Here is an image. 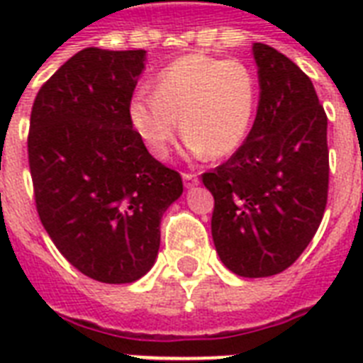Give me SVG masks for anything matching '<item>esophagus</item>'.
Segmentation results:
<instances>
[{"instance_id": "esophagus-1", "label": "esophagus", "mask_w": 363, "mask_h": 363, "mask_svg": "<svg viewBox=\"0 0 363 363\" xmlns=\"http://www.w3.org/2000/svg\"><path fill=\"white\" fill-rule=\"evenodd\" d=\"M182 181H184V186L190 188V186H196V184L199 182V179L196 173H182Z\"/></svg>"}]
</instances>
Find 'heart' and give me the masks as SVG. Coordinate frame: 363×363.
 Instances as JSON below:
<instances>
[{
  "mask_svg": "<svg viewBox=\"0 0 363 363\" xmlns=\"http://www.w3.org/2000/svg\"><path fill=\"white\" fill-rule=\"evenodd\" d=\"M256 105L258 79L245 62L190 54L160 71L154 94L131 98L130 121L154 158H167L177 120L188 152L224 158L248 137Z\"/></svg>",
  "mask_w": 363,
  "mask_h": 363,
  "instance_id": "1",
  "label": "heart"
}]
</instances>
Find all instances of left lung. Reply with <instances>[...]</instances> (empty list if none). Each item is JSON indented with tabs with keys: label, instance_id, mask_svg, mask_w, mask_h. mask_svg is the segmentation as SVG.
Wrapping results in <instances>:
<instances>
[{
	"label": "left lung",
	"instance_id": "left-lung-1",
	"mask_svg": "<svg viewBox=\"0 0 363 363\" xmlns=\"http://www.w3.org/2000/svg\"><path fill=\"white\" fill-rule=\"evenodd\" d=\"M259 101L232 158L203 173L215 198L211 232L222 264L239 277L281 273L301 256L328 201V116L292 60L254 43Z\"/></svg>",
	"mask_w": 363,
	"mask_h": 363
}]
</instances>
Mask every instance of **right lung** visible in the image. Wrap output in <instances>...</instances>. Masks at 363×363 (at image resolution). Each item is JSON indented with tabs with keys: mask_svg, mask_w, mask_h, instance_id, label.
I'll list each match as a JSON object with an SVG mask.
<instances>
[{
	"mask_svg": "<svg viewBox=\"0 0 363 363\" xmlns=\"http://www.w3.org/2000/svg\"><path fill=\"white\" fill-rule=\"evenodd\" d=\"M145 50L84 48L37 92L28 160L35 207L82 275L141 279L156 262L160 222L182 179L152 158L130 121Z\"/></svg>",
	"mask_w": 363,
	"mask_h": 363,
	"instance_id": "1",
	"label": "right lung"
}]
</instances>
